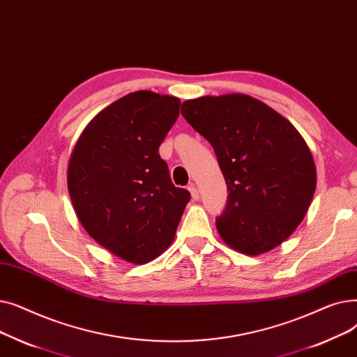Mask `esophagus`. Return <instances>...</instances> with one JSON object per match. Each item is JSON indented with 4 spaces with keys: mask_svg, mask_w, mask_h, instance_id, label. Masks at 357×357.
<instances>
[{
    "mask_svg": "<svg viewBox=\"0 0 357 357\" xmlns=\"http://www.w3.org/2000/svg\"><path fill=\"white\" fill-rule=\"evenodd\" d=\"M189 190H190V195H192L193 200H199V190H197V188H196L193 183L189 185Z\"/></svg>",
    "mask_w": 357,
    "mask_h": 357,
    "instance_id": "esophagus-1",
    "label": "esophagus"
}]
</instances>
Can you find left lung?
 Returning a JSON list of instances; mask_svg holds the SVG:
<instances>
[{"label": "left lung", "instance_id": "8db88e82", "mask_svg": "<svg viewBox=\"0 0 357 357\" xmlns=\"http://www.w3.org/2000/svg\"><path fill=\"white\" fill-rule=\"evenodd\" d=\"M181 114L213 148L228 188L216 228L234 250L259 256L282 244L302 222L317 173L294 125L245 94L200 97Z\"/></svg>", "mask_w": 357, "mask_h": 357}]
</instances>
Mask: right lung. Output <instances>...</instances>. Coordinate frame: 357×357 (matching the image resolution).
I'll list each match as a JSON object with an SVG mask.
<instances>
[{
	"label": "right lung",
	"mask_w": 357,
	"mask_h": 357,
	"mask_svg": "<svg viewBox=\"0 0 357 357\" xmlns=\"http://www.w3.org/2000/svg\"><path fill=\"white\" fill-rule=\"evenodd\" d=\"M180 100L137 91L101 110L79 137L68 190L90 236L121 259L144 264L172 244L190 200L176 188L158 148Z\"/></svg>",
	"instance_id": "right-lung-1"
}]
</instances>
